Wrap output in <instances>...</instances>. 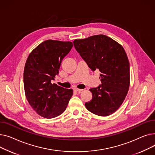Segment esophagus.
I'll return each instance as SVG.
<instances>
[{
  "instance_id": "34e87169",
  "label": "esophagus",
  "mask_w": 155,
  "mask_h": 155,
  "mask_svg": "<svg viewBox=\"0 0 155 155\" xmlns=\"http://www.w3.org/2000/svg\"><path fill=\"white\" fill-rule=\"evenodd\" d=\"M74 90L75 91L78 92V93H81V91H83V89H78V88H76V87L74 88Z\"/></svg>"
}]
</instances>
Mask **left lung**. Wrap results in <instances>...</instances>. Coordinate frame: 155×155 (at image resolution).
Listing matches in <instances>:
<instances>
[{"instance_id": "8db88e82", "label": "left lung", "mask_w": 155, "mask_h": 155, "mask_svg": "<svg viewBox=\"0 0 155 155\" xmlns=\"http://www.w3.org/2000/svg\"><path fill=\"white\" fill-rule=\"evenodd\" d=\"M74 46L93 71L99 70L101 84L91 88L87 110L101 116L114 113L122 104L130 87V63L119 43L104 35L76 39Z\"/></svg>"}]
</instances>
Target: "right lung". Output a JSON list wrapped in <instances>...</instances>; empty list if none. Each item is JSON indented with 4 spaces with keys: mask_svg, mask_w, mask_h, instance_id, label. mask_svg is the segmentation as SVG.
Here are the masks:
<instances>
[{
    "mask_svg": "<svg viewBox=\"0 0 155 155\" xmlns=\"http://www.w3.org/2000/svg\"><path fill=\"white\" fill-rule=\"evenodd\" d=\"M72 46L71 42L45 41L31 52L26 61L24 71L25 96L34 111L44 117L61 115L73 94L72 89L51 83Z\"/></svg>",
    "mask_w": 155,
    "mask_h": 155,
    "instance_id": "1",
    "label": "right lung"
}]
</instances>
